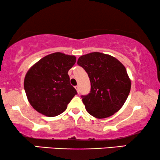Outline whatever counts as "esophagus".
<instances>
[{
    "mask_svg": "<svg viewBox=\"0 0 160 160\" xmlns=\"http://www.w3.org/2000/svg\"><path fill=\"white\" fill-rule=\"evenodd\" d=\"M76 90H77V92H78V93H79V87L78 86H76Z\"/></svg>",
    "mask_w": 160,
    "mask_h": 160,
    "instance_id": "obj_1",
    "label": "esophagus"
}]
</instances>
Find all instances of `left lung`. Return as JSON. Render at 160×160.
<instances>
[{
	"label": "left lung",
	"instance_id": "1",
	"mask_svg": "<svg viewBox=\"0 0 160 160\" xmlns=\"http://www.w3.org/2000/svg\"><path fill=\"white\" fill-rule=\"evenodd\" d=\"M77 64L84 68L90 81V92L82 95L88 113L101 119L117 112L131 90V80L123 64L110 55L99 52L82 56Z\"/></svg>",
	"mask_w": 160,
	"mask_h": 160
}]
</instances>
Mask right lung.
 I'll return each mask as SVG.
<instances>
[{
	"mask_svg": "<svg viewBox=\"0 0 160 160\" xmlns=\"http://www.w3.org/2000/svg\"><path fill=\"white\" fill-rule=\"evenodd\" d=\"M76 58L57 52L45 56L27 72L24 89L30 104L38 112L55 117L67 109L77 94L68 72Z\"/></svg>",
	"mask_w": 160,
	"mask_h": 160,
	"instance_id": "right-lung-1",
	"label": "right lung"
}]
</instances>
